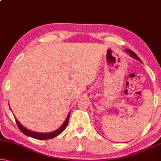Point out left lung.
Masks as SVG:
<instances>
[{
  "mask_svg": "<svg viewBox=\"0 0 161 161\" xmlns=\"http://www.w3.org/2000/svg\"><path fill=\"white\" fill-rule=\"evenodd\" d=\"M125 51L127 52V53H129V55H130L131 57H132L133 58H135V59H136V60H137L138 61H140V62H141V63H142V61H141L140 59L139 58H138V57L137 56V55H136V54L134 53V52H132V50H131V49H126Z\"/></svg>",
  "mask_w": 161,
  "mask_h": 161,
  "instance_id": "8db88e82",
  "label": "left lung"
}]
</instances>
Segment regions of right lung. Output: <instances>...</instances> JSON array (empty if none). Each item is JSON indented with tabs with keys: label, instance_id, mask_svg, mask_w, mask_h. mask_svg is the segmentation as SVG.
Masks as SVG:
<instances>
[{
	"label": "right lung",
	"instance_id": "add662e5",
	"mask_svg": "<svg viewBox=\"0 0 161 161\" xmlns=\"http://www.w3.org/2000/svg\"><path fill=\"white\" fill-rule=\"evenodd\" d=\"M70 114V112L68 114L65 121L64 122L63 125H62L59 129L54 131L53 132H49V133H40V132H33V131H31L28 129H26V128L24 127V126H22L16 118H15V119H16V122L17 124V126H18L19 129L20 130L21 132L22 133H24V135H26V136H29V137L35 138V139H37V140H48V139H52V138L57 137V136L61 134V133L65 130V128L69 122Z\"/></svg>",
	"mask_w": 161,
	"mask_h": 161
}]
</instances>
